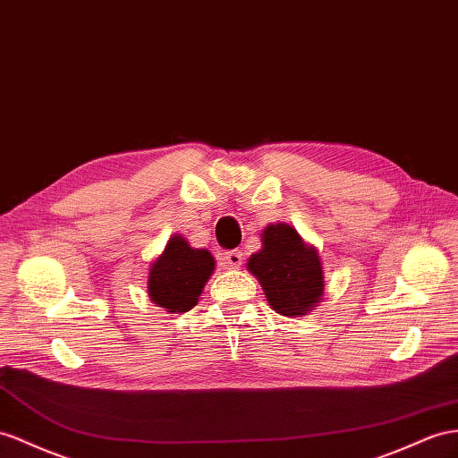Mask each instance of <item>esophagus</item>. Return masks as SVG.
I'll use <instances>...</instances> for the list:
<instances>
[{"label":"esophagus","mask_w":458,"mask_h":458,"mask_svg":"<svg viewBox=\"0 0 458 458\" xmlns=\"http://www.w3.org/2000/svg\"><path fill=\"white\" fill-rule=\"evenodd\" d=\"M222 259H225V263L228 267L236 268V267H240L243 263V255H242L240 250H228V251H225V255H222Z\"/></svg>","instance_id":"34e87169"}]
</instances>
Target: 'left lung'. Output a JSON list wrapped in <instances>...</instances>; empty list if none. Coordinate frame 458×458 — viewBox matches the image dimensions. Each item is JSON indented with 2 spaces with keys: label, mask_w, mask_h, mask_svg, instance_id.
Segmentation results:
<instances>
[{
  "label": "left lung",
  "mask_w": 458,
  "mask_h": 458,
  "mask_svg": "<svg viewBox=\"0 0 458 458\" xmlns=\"http://www.w3.org/2000/svg\"><path fill=\"white\" fill-rule=\"evenodd\" d=\"M248 268L259 278L267 301L280 315H306L323 296L319 255L288 225L267 226L263 250L250 257Z\"/></svg>",
  "instance_id": "8db88e82"
}]
</instances>
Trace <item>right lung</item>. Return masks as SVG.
Returning a JSON list of instances; mask_svg holds the SVG:
<instances>
[{
    "label": "right lung",
    "mask_w": 458,
    "mask_h": 458,
    "mask_svg": "<svg viewBox=\"0 0 458 458\" xmlns=\"http://www.w3.org/2000/svg\"><path fill=\"white\" fill-rule=\"evenodd\" d=\"M215 271V259L207 250L190 248L182 236H174L148 273V298L170 313H185L201 296Z\"/></svg>",
    "instance_id": "add662e5"
}]
</instances>
